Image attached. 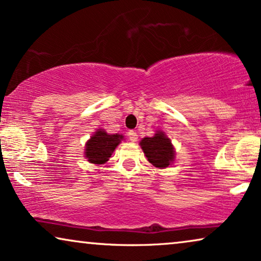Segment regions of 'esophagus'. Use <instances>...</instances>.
Returning <instances> with one entry per match:
<instances>
[{
    "mask_svg": "<svg viewBox=\"0 0 261 261\" xmlns=\"http://www.w3.org/2000/svg\"><path fill=\"white\" fill-rule=\"evenodd\" d=\"M128 138H129V140L132 141V142H135L138 140V134H137V132H134V130H129L128 132Z\"/></svg>",
    "mask_w": 261,
    "mask_h": 261,
    "instance_id": "esophagus-1",
    "label": "esophagus"
}]
</instances>
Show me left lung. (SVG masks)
<instances>
[{
    "mask_svg": "<svg viewBox=\"0 0 261 261\" xmlns=\"http://www.w3.org/2000/svg\"><path fill=\"white\" fill-rule=\"evenodd\" d=\"M140 146L148 162L155 167H167L174 158L173 146L163 132H156L152 138H144L140 141Z\"/></svg>",
    "mask_w": 261,
    "mask_h": 261,
    "instance_id": "obj_1",
    "label": "left lung"
}]
</instances>
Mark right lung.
Here are the masks:
<instances>
[{
	"label": "right lung",
	"instance_id": "1",
	"mask_svg": "<svg viewBox=\"0 0 261 261\" xmlns=\"http://www.w3.org/2000/svg\"><path fill=\"white\" fill-rule=\"evenodd\" d=\"M123 137L119 134H108L98 129L85 146V156L92 164H105Z\"/></svg>",
	"mask_w": 261,
	"mask_h": 261
}]
</instances>
